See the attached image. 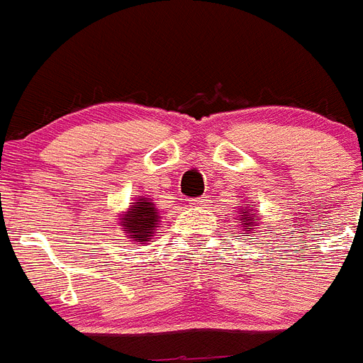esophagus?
I'll return each mask as SVG.
<instances>
[{"instance_id": "34e87169", "label": "esophagus", "mask_w": 363, "mask_h": 363, "mask_svg": "<svg viewBox=\"0 0 363 363\" xmlns=\"http://www.w3.org/2000/svg\"><path fill=\"white\" fill-rule=\"evenodd\" d=\"M206 202H208V199H206V196H200V199L191 200V204L193 206H206Z\"/></svg>"}]
</instances>
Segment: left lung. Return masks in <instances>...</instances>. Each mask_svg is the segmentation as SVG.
<instances>
[{"mask_svg":"<svg viewBox=\"0 0 363 363\" xmlns=\"http://www.w3.org/2000/svg\"><path fill=\"white\" fill-rule=\"evenodd\" d=\"M238 223L242 225L245 236H249L255 228L260 227V217L257 216V210L249 208L247 204H243L242 208H240V219H238Z\"/></svg>","mask_w":363,"mask_h":363,"instance_id":"left-lung-1","label":"left lung"}]
</instances>
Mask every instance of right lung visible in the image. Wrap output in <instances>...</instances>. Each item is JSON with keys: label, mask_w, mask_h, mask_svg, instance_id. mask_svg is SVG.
I'll return each instance as SVG.
<instances>
[{"label": "right lung", "mask_w": 363, "mask_h": 363, "mask_svg": "<svg viewBox=\"0 0 363 363\" xmlns=\"http://www.w3.org/2000/svg\"><path fill=\"white\" fill-rule=\"evenodd\" d=\"M159 219L161 216L152 199L138 196L125 211L118 213V227L123 230L129 242L147 243L152 242L157 232Z\"/></svg>", "instance_id": "right-lung-1"}]
</instances>
